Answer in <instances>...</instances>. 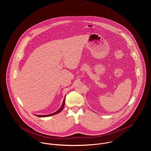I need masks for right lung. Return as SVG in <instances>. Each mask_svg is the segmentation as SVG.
Returning a JSON list of instances; mask_svg holds the SVG:
<instances>
[{"instance_id":"obj_1","label":"right lung","mask_w":151,"mask_h":151,"mask_svg":"<svg viewBox=\"0 0 151 151\" xmlns=\"http://www.w3.org/2000/svg\"><path fill=\"white\" fill-rule=\"evenodd\" d=\"M65 98H64V99H63V103H62V106H61V107L59 108V109H58V110H57V111H55V113H52V114H48V115H35L36 116H38V117H46V116H51V115H55V114H57L58 113H59V112H60L62 110H63V109L64 108V106H65Z\"/></svg>"}]
</instances>
